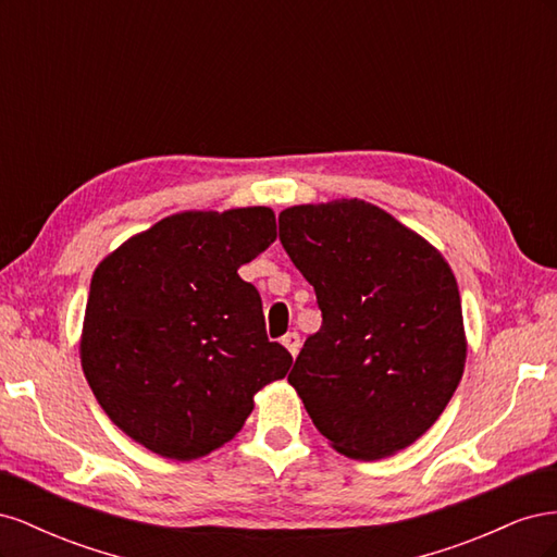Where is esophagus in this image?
<instances>
[{
    "instance_id": "34e87169",
    "label": "esophagus",
    "mask_w": 557,
    "mask_h": 557,
    "mask_svg": "<svg viewBox=\"0 0 557 557\" xmlns=\"http://www.w3.org/2000/svg\"><path fill=\"white\" fill-rule=\"evenodd\" d=\"M281 344L285 346V348H288L290 350V356L295 358L297 356V352H299V334L297 332H288V334H285L283 336V339H281Z\"/></svg>"
}]
</instances>
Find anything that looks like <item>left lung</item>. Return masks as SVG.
Returning a JSON list of instances; mask_svg holds the SVG:
<instances>
[{"mask_svg": "<svg viewBox=\"0 0 557 557\" xmlns=\"http://www.w3.org/2000/svg\"><path fill=\"white\" fill-rule=\"evenodd\" d=\"M278 237L323 311L288 376L313 425L352 460L411 446L465 372L453 269L428 239L364 199L283 209Z\"/></svg>", "mask_w": 557, "mask_h": 557, "instance_id": "1", "label": "left lung"}]
</instances>
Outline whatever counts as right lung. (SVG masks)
<instances>
[{"mask_svg":"<svg viewBox=\"0 0 557 557\" xmlns=\"http://www.w3.org/2000/svg\"><path fill=\"white\" fill-rule=\"evenodd\" d=\"M274 239L269 207L183 211L97 264L81 367L129 440L170 460L205 458L288 374L293 356L267 339L260 293L239 276Z\"/></svg>","mask_w":557,"mask_h":557,"instance_id":"1","label":"right lung"}]
</instances>
